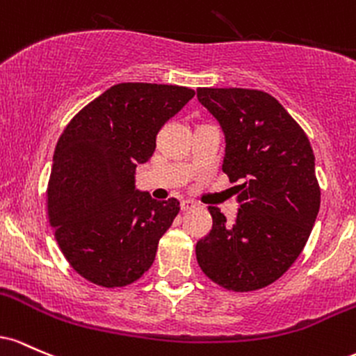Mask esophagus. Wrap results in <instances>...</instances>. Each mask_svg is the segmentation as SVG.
Segmentation results:
<instances>
[{
  "label": "esophagus",
  "mask_w": 356,
  "mask_h": 356,
  "mask_svg": "<svg viewBox=\"0 0 356 356\" xmlns=\"http://www.w3.org/2000/svg\"><path fill=\"white\" fill-rule=\"evenodd\" d=\"M195 207H197V203L191 202V200H183V202H181V210H183V211L195 209Z\"/></svg>",
  "instance_id": "1"
}]
</instances>
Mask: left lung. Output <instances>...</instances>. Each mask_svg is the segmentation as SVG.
<instances>
[{
	"instance_id": "8db88e82",
	"label": "left lung",
	"mask_w": 356,
	"mask_h": 356,
	"mask_svg": "<svg viewBox=\"0 0 356 356\" xmlns=\"http://www.w3.org/2000/svg\"><path fill=\"white\" fill-rule=\"evenodd\" d=\"M197 97L225 134L222 170L242 179L234 223L209 207L213 223L195 247L198 266L230 291L262 289L294 264L316 222L321 191L309 139L267 92L203 87Z\"/></svg>"
}]
</instances>
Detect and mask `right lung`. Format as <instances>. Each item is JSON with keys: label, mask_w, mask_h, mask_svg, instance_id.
<instances>
[{"label": "right lung", "mask_w": 356, "mask_h": 356, "mask_svg": "<svg viewBox=\"0 0 356 356\" xmlns=\"http://www.w3.org/2000/svg\"><path fill=\"white\" fill-rule=\"evenodd\" d=\"M195 90L165 83L113 86L60 136L49 190V218L60 250L82 277L104 287L138 281L179 202L136 190V166L153 156L156 134Z\"/></svg>", "instance_id": "right-lung-1"}]
</instances>
